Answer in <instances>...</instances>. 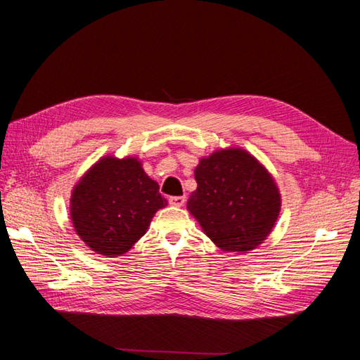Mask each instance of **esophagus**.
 I'll return each mask as SVG.
<instances>
[{
  "mask_svg": "<svg viewBox=\"0 0 360 360\" xmlns=\"http://www.w3.org/2000/svg\"><path fill=\"white\" fill-rule=\"evenodd\" d=\"M186 202V197H171L169 198V204L171 205H176V207H181Z\"/></svg>",
  "mask_w": 360,
  "mask_h": 360,
  "instance_id": "34e87169",
  "label": "esophagus"
}]
</instances>
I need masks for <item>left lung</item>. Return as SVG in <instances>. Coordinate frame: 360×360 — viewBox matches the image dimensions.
Returning a JSON list of instances; mask_svg holds the SVG:
<instances>
[{"label": "left lung", "instance_id": "1", "mask_svg": "<svg viewBox=\"0 0 360 360\" xmlns=\"http://www.w3.org/2000/svg\"><path fill=\"white\" fill-rule=\"evenodd\" d=\"M189 213L204 234L225 252L243 254L263 243L281 212V193L271 174L240 147H226L200 159Z\"/></svg>", "mask_w": 360, "mask_h": 360}]
</instances>
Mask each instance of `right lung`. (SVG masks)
<instances>
[{"mask_svg":"<svg viewBox=\"0 0 360 360\" xmlns=\"http://www.w3.org/2000/svg\"><path fill=\"white\" fill-rule=\"evenodd\" d=\"M167 204L138 158L103 156L72 189L70 219L86 246L112 258L126 254Z\"/></svg>","mask_w":360,"mask_h":360,"instance_id":"add662e5","label":"right lung"}]
</instances>
